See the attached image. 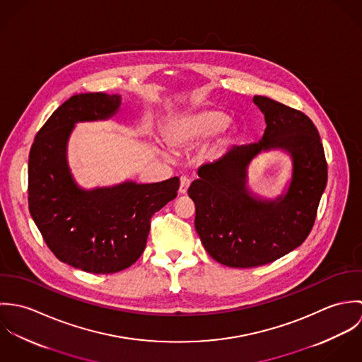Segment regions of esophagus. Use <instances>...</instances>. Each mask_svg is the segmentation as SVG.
<instances>
[{"instance_id":"34e87169","label":"esophagus","mask_w":362,"mask_h":362,"mask_svg":"<svg viewBox=\"0 0 362 362\" xmlns=\"http://www.w3.org/2000/svg\"><path fill=\"white\" fill-rule=\"evenodd\" d=\"M189 184H191V180H189V178L181 177V180H180V189H178L181 195L187 194V191H188V188H189Z\"/></svg>"}]
</instances>
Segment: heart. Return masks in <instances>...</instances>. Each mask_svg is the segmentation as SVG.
Returning <instances> with one entry per match:
<instances>
[{
    "mask_svg": "<svg viewBox=\"0 0 362 362\" xmlns=\"http://www.w3.org/2000/svg\"><path fill=\"white\" fill-rule=\"evenodd\" d=\"M230 117L218 110H199L194 112L181 114L168 127V142L173 148H189L199 145L207 139H211L223 129H228ZM233 129L228 131L226 141L233 135ZM161 155H165L164 151H160Z\"/></svg>",
    "mask_w": 362,
    "mask_h": 362,
    "instance_id": "obj_1",
    "label": "heart"
}]
</instances>
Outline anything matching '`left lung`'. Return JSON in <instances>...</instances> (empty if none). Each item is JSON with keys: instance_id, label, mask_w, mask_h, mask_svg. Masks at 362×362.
I'll return each mask as SVG.
<instances>
[{"instance_id": "1", "label": "left lung", "mask_w": 362, "mask_h": 362, "mask_svg": "<svg viewBox=\"0 0 362 362\" xmlns=\"http://www.w3.org/2000/svg\"><path fill=\"white\" fill-rule=\"evenodd\" d=\"M252 100L264 115L262 138L204 163L188 189L207 254L230 267L266 264L300 247L327 182L323 146L310 118L264 96ZM274 150L291 157V178L277 197L266 199L250 189L247 171L257 156Z\"/></svg>"}]
</instances>
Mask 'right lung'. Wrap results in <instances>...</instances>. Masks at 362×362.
<instances>
[{"label": "right lung", "instance_id": "1", "mask_svg": "<svg viewBox=\"0 0 362 362\" xmlns=\"http://www.w3.org/2000/svg\"><path fill=\"white\" fill-rule=\"evenodd\" d=\"M119 95L81 93L61 104L37 132L29 153V210L52 254L83 272L124 270L142 255L151 217L177 197L180 178L111 187H81L68 163V142L78 122L107 121Z\"/></svg>", "mask_w": 362, "mask_h": 362}]
</instances>
